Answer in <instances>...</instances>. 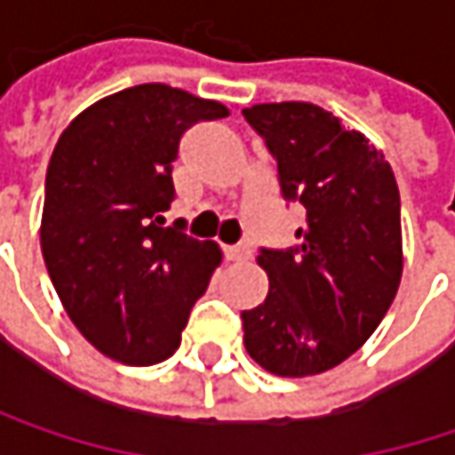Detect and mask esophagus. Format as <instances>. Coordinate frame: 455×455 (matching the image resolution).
I'll list each match as a JSON object with an SVG mask.
<instances>
[{
	"label": "esophagus",
	"mask_w": 455,
	"mask_h": 455,
	"mask_svg": "<svg viewBox=\"0 0 455 455\" xmlns=\"http://www.w3.org/2000/svg\"><path fill=\"white\" fill-rule=\"evenodd\" d=\"M224 252H227V259H247L252 250H250V244H234V247H227Z\"/></svg>",
	"instance_id": "1"
}]
</instances>
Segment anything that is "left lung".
I'll use <instances>...</instances> for the list:
<instances>
[{"label": "left lung", "mask_w": 455, "mask_h": 455, "mask_svg": "<svg viewBox=\"0 0 455 455\" xmlns=\"http://www.w3.org/2000/svg\"><path fill=\"white\" fill-rule=\"evenodd\" d=\"M242 113L278 162L283 198L307 208L299 247L257 254L270 291L242 311L244 347L275 376H316L347 361L396 296V177L384 151L319 105L262 102Z\"/></svg>", "instance_id": "left-lung-1"}]
</instances>
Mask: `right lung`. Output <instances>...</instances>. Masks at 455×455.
<instances>
[{
	"mask_svg": "<svg viewBox=\"0 0 455 455\" xmlns=\"http://www.w3.org/2000/svg\"><path fill=\"white\" fill-rule=\"evenodd\" d=\"M228 108L139 84L82 110L51 154L41 250L68 319L102 355L154 365L180 347L190 308L221 265L216 242L159 227L174 201L185 131Z\"/></svg>",
	"mask_w": 455,
	"mask_h": 455,
	"instance_id": "obj_1",
	"label": "right lung"
}]
</instances>
